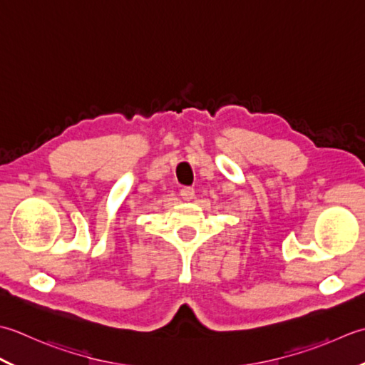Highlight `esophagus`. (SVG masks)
Masks as SVG:
<instances>
[{
	"label": "esophagus",
	"instance_id": "esophagus-1",
	"mask_svg": "<svg viewBox=\"0 0 365 365\" xmlns=\"http://www.w3.org/2000/svg\"><path fill=\"white\" fill-rule=\"evenodd\" d=\"M180 195L184 202H190V200H193V197H195V190H193L192 187H182L180 190Z\"/></svg>",
	"mask_w": 365,
	"mask_h": 365
}]
</instances>
